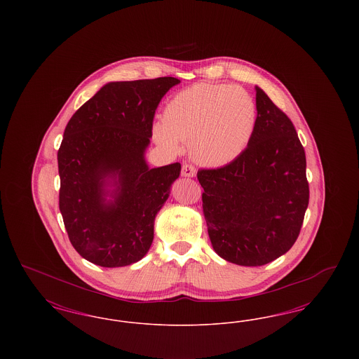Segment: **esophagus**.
<instances>
[{"instance_id": "esophagus-1", "label": "esophagus", "mask_w": 359, "mask_h": 359, "mask_svg": "<svg viewBox=\"0 0 359 359\" xmlns=\"http://www.w3.org/2000/svg\"><path fill=\"white\" fill-rule=\"evenodd\" d=\"M195 175H196V168L192 164H183V167H182V176L194 177Z\"/></svg>"}]
</instances>
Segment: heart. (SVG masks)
<instances>
[{
  "mask_svg": "<svg viewBox=\"0 0 359 359\" xmlns=\"http://www.w3.org/2000/svg\"><path fill=\"white\" fill-rule=\"evenodd\" d=\"M257 128L252 95L231 85L196 83L179 91L165 104L163 121L152 125L154 140L177 152L180 141L199 164L223 167L246 151Z\"/></svg>",
  "mask_w": 359,
  "mask_h": 359,
  "instance_id": "b5f03b06",
  "label": "heart"
}]
</instances>
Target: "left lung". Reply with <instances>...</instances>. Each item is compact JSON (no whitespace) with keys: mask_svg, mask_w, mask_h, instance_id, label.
Masks as SVG:
<instances>
[{"mask_svg":"<svg viewBox=\"0 0 359 359\" xmlns=\"http://www.w3.org/2000/svg\"><path fill=\"white\" fill-rule=\"evenodd\" d=\"M257 128L233 163L199 170L211 245L223 259L261 266L285 255L309 201L306 152L288 116L256 87Z\"/></svg>","mask_w":359,"mask_h":359,"instance_id":"left-lung-1","label":"left lung"}]
</instances>
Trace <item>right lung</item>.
<instances>
[{
  "mask_svg": "<svg viewBox=\"0 0 359 359\" xmlns=\"http://www.w3.org/2000/svg\"><path fill=\"white\" fill-rule=\"evenodd\" d=\"M180 81L110 82L71 117L57 151L59 208L74 249L103 268L135 264L154 241V218L182 165L149 168L154 111ZM113 185L109 191L105 187ZM114 199L107 201L105 195Z\"/></svg>",
  "mask_w": 359,
  "mask_h": 359,
  "instance_id": "obj_1",
  "label": "right lung"
}]
</instances>
